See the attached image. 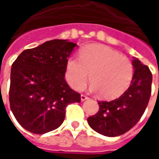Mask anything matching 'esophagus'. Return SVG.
<instances>
[{
    "label": "esophagus",
    "mask_w": 159,
    "mask_h": 159,
    "mask_svg": "<svg viewBox=\"0 0 159 159\" xmlns=\"http://www.w3.org/2000/svg\"><path fill=\"white\" fill-rule=\"evenodd\" d=\"M88 99H89V97L87 96V95H85V94H82V95H81V100H82V101H84V100H88Z\"/></svg>",
    "instance_id": "esophagus-1"
}]
</instances>
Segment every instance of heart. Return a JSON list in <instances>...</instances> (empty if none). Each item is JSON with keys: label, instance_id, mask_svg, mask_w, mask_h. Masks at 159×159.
Segmentation results:
<instances>
[{"label": "heart", "instance_id": "b5f03b06", "mask_svg": "<svg viewBox=\"0 0 159 159\" xmlns=\"http://www.w3.org/2000/svg\"><path fill=\"white\" fill-rule=\"evenodd\" d=\"M91 89L101 97L111 99L119 96L129 87L134 66L127 57L105 45L83 48L79 58L70 57L66 63V78L74 89L80 91L89 79Z\"/></svg>", "mask_w": 159, "mask_h": 159}]
</instances>
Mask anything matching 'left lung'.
Returning <instances> with one entry per match:
<instances>
[{"label": "left lung", "instance_id": "left-lung-1", "mask_svg": "<svg viewBox=\"0 0 159 159\" xmlns=\"http://www.w3.org/2000/svg\"><path fill=\"white\" fill-rule=\"evenodd\" d=\"M132 64L134 72L129 89L116 100L98 101V112L88 118L89 126L105 136H118L131 129L148 105L152 93V72L138 59H134Z\"/></svg>", "mask_w": 159, "mask_h": 159}]
</instances>
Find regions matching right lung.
I'll use <instances>...</instances> for the list:
<instances>
[{
	"instance_id": "right-lung-1",
	"label": "right lung",
	"mask_w": 159,
	"mask_h": 159,
	"mask_svg": "<svg viewBox=\"0 0 159 159\" xmlns=\"http://www.w3.org/2000/svg\"><path fill=\"white\" fill-rule=\"evenodd\" d=\"M76 46L52 40L23 51L12 63L10 107L26 130L42 134L56 129L65 120L66 107L81 101V94L65 79L66 63Z\"/></svg>"
}]
</instances>
